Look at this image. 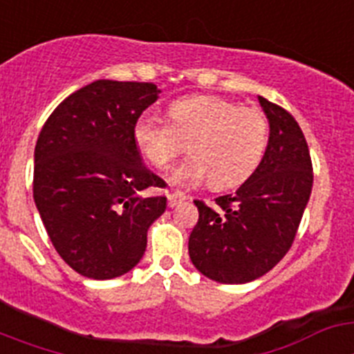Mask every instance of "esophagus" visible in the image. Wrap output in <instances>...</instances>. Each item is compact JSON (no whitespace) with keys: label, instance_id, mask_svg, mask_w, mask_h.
<instances>
[{"label":"esophagus","instance_id":"34e87169","mask_svg":"<svg viewBox=\"0 0 354 354\" xmlns=\"http://www.w3.org/2000/svg\"><path fill=\"white\" fill-rule=\"evenodd\" d=\"M187 196L184 195L183 192H168V205H170V207H175V205L183 204Z\"/></svg>","mask_w":354,"mask_h":354}]
</instances>
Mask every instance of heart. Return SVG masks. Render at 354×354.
<instances>
[{"mask_svg": "<svg viewBox=\"0 0 354 354\" xmlns=\"http://www.w3.org/2000/svg\"><path fill=\"white\" fill-rule=\"evenodd\" d=\"M171 124L154 113L134 120L133 140L140 154L158 168L186 150L193 158L171 171L177 184L209 179L214 189L245 183L259 167L270 138V124L259 108L239 106L218 95H189L170 104Z\"/></svg>", "mask_w": 354, "mask_h": 354, "instance_id": "obj_1", "label": "heart"}]
</instances>
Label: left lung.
<instances>
[{
	"label": "left lung",
	"mask_w": 354,
	"mask_h": 354,
	"mask_svg": "<svg viewBox=\"0 0 354 354\" xmlns=\"http://www.w3.org/2000/svg\"><path fill=\"white\" fill-rule=\"evenodd\" d=\"M270 140L262 161L214 209L195 200L198 221L187 250L193 266L220 283H246L273 270L289 252L312 193L308 145L292 115L259 97Z\"/></svg>",
	"instance_id": "left-lung-1"
}]
</instances>
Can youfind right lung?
Masks as SVG:
<instances>
[{
	"mask_svg": "<svg viewBox=\"0 0 354 354\" xmlns=\"http://www.w3.org/2000/svg\"><path fill=\"white\" fill-rule=\"evenodd\" d=\"M154 83L97 80L71 93L35 145L33 198L53 246L80 274L109 280L142 261L150 225L167 209L143 165L134 120L158 101Z\"/></svg>",
	"mask_w": 354,
	"mask_h": 354,
	"instance_id": "1",
	"label": "right lung"
}]
</instances>
